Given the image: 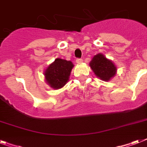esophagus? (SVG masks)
<instances>
[{
  "label": "esophagus",
  "mask_w": 147,
  "mask_h": 147,
  "mask_svg": "<svg viewBox=\"0 0 147 147\" xmlns=\"http://www.w3.org/2000/svg\"><path fill=\"white\" fill-rule=\"evenodd\" d=\"M83 61L82 59H80V58H78V59H76V62L77 63H82Z\"/></svg>",
  "instance_id": "esophagus-1"
}]
</instances>
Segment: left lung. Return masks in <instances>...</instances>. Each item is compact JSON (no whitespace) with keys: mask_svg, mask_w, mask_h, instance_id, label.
<instances>
[{"mask_svg":"<svg viewBox=\"0 0 147 147\" xmlns=\"http://www.w3.org/2000/svg\"><path fill=\"white\" fill-rule=\"evenodd\" d=\"M90 66L94 74L101 80L109 81L116 73L114 64L104 56L102 54L94 55L90 62Z\"/></svg>","mask_w":147,"mask_h":147,"instance_id":"left-lung-1","label":"left lung"}]
</instances>
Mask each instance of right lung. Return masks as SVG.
<instances>
[{
  "mask_svg": "<svg viewBox=\"0 0 147 147\" xmlns=\"http://www.w3.org/2000/svg\"><path fill=\"white\" fill-rule=\"evenodd\" d=\"M73 66L72 62L70 61L56 59L45 71L47 82L55 89L61 88L69 80Z\"/></svg>",
  "mask_w": 147,
  "mask_h": 147,
  "instance_id": "1",
  "label": "right lung"
}]
</instances>
